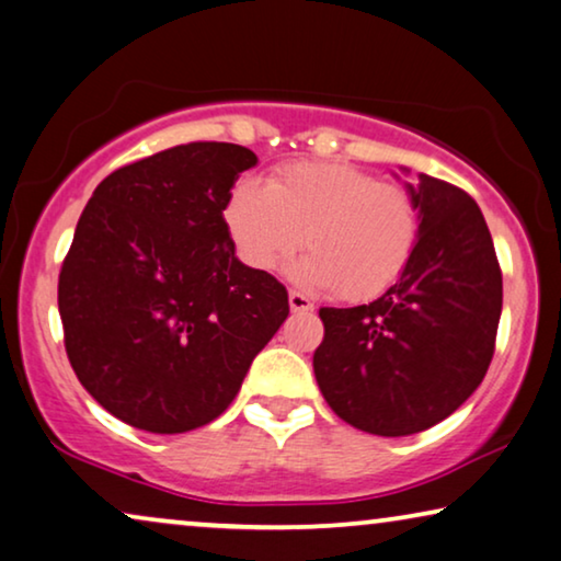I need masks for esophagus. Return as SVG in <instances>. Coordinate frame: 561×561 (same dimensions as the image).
<instances>
[{
    "label": "esophagus",
    "instance_id": "obj_1",
    "mask_svg": "<svg viewBox=\"0 0 561 561\" xmlns=\"http://www.w3.org/2000/svg\"><path fill=\"white\" fill-rule=\"evenodd\" d=\"M288 304H290L293 313H313V308H316L313 300H308L304 293H298V290H290Z\"/></svg>",
    "mask_w": 561,
    "mask_h": 561
}]
</instances>
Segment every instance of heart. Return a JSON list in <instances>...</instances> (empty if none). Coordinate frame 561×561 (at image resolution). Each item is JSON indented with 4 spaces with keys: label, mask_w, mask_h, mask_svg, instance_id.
<instances>
[{
    "label": "heart",
    "mask_w": 561,
    "mask_h": 561,
    "mask_svg": "<svg viewBox=\"0 0 561 561\" xmlns=\"http://www.w3.org/2000/svg\"><path fill=\"white\" fill-rule=\"evenodd\" d=\"M222 218L245 265L271 271L304 243L300 278L333 286L346 300L389 290L421 238V210L409 187L351 162H293L268 185L238 180Z\"/></svg>",
    "instance_id": "obj_1"
}]
</instances>
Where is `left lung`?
<instances>
[{
	"mask_svg": "<svg viewBox=\"0 0 561 561\" xmlns=\"http://www.w3.org/2000/svg\"><path fill=\"white\" fill-rule=\"evenodd\" d=\"M421 238L381 298L321 308L318 389L360 431L409 436L438 424L484 381L502 316V268L473 197L421 172L409 185Z\"/></svg>",
	"mask_w": 561,
	"mask_h": 561,
	"instance_id": "obj_1",
	"label": "left lung"
}]
</instances>
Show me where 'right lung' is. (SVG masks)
<instances>
[{"label":"right lung","mask_w":561,"mask_h":561,"mask_svg":"<svg viewBox=\"0 0 561 561\" xmlns=\"http://www.w3.org/2000/svg\"><path fill=\"white\" fill-rule=\"evenodd\" d=\"M255 162L243 145H175L110 172L84 205L57 286L65 351L125 424H210L288 318L286 286L238 261L222 218Z\"/></svg>","instance_id":"1"}]
</instances>
